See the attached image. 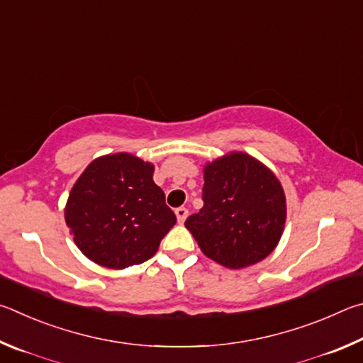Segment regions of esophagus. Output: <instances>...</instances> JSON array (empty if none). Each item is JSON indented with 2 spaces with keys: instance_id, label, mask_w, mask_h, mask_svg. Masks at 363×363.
<instances>
[{
  "instance_id": "34e87169",
  "label": "esophagus",
  "mask_w": 363,
  "mask_h": 363,
  "mask_svg": "<svg viewBox=\"0 0 363 363\" xmlns=\"http://www.w3.org/2000/svg\"><path fill=\"white\" fill-rule=\"evenodd\" d=\"M175 215H177L178 223H183V221H185L186 217H188V208L186 207H178V208H175Z\"/></svg>"
}]
</instances>
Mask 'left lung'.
I'll return each instance as SVG.
<instances>
[{
  "label": "left lung",
  "instance_id": "left-lung-1",
  "mask_svg": "<svg viewBox=\"0 0 363 363\" xmlns=\"http://www.w3.org/2000/svg\"><path fill=\"white\" fill-rule=\"evenodd\" d=\"M204 207L185 221L201 250L231 269L262 262L276 249L285 225V196L277 178L244 152L204 169Z\"/></svg>",
  "mask_w": 363,
  "mask_h": 363
}]
</instances>
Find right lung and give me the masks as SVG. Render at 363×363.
Masks as SVG:
<instances>
[{
	"instance_id": "1",
	"label": "right lung",
	"mask_w": 363,
	"mask_h": 363,
	"mask_svg": "<svg viewBox=\"0 0 363 363\" xmlns=\"http://www.w3.org/2000/svg\"><path fill=\"white\" fill-rule=\"evenodd\" d=\"M152 165L127 152L95 159L68 196L65 220L84 255L124 269L150 259L177 217L152 182Z\"/></svg>"
}]
</instances>
